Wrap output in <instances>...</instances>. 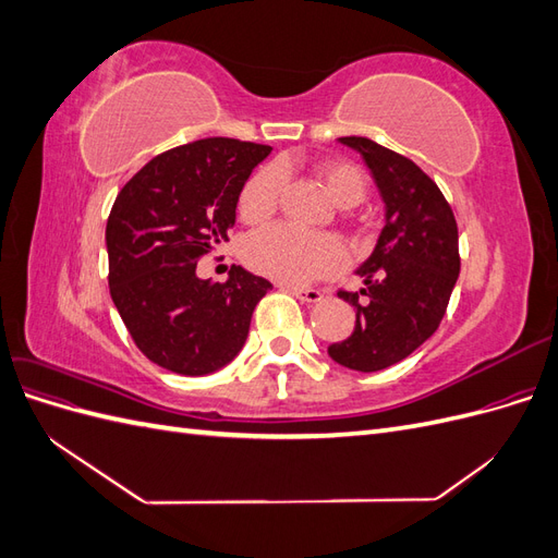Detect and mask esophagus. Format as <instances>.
<instances>
[{
    "instance_id": "esophagus-1",
    "label": "esophagus",
    "mask_w": 558,
    "mask_h": 558,
    "mask_svg": "<svg viewBox=\"0 0 558 558\" xmlns=\"http://www.w3.org/2000/svg\"><path fill=\"white\" fill-rule=\"evenodd\" d=\"M281 289L293 293L302 302H320V300H324V291H318V289H300V286H281Z\"/></svg>"
}]
</instances>
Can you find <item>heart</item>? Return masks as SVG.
Wrapping results in <instances>:
<instances>
[{
    "instance_id": "b5f03b06",
    "label": "heart",
    "mask_w": 558,
    "mask_h": 558,
    "mask_svg": "<svg viewBox=\"0 0 558 558\" xmlns=\"http://www.w3.org/2000/svg\"><path fill=\"white\" fill-rule=\"evenodd\" d=\"M283 167L265 165L253 174L240 195L244 221L258 223L275 214L283 185ZM335 205L353 207L365 197L367 183L356 165L330 160L316 167ZM246 263L256 272L281 283H310L337 272L344 265V248L330 234L298 230L293 226H267L253 232L244 246Z\"/></svg>"
}]
</instances>
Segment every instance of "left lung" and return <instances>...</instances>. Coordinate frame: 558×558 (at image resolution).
<instances>
[{"label":"left lung","mask_w":558,"mask_h":558,"mask_svg":"<svg viewBox=\"0 0 558 558\" xmlns=\"http://www.w3.org/2000/svg\"><path fill=\"white\" fill-rule=\"evenodd\" d=\"M340 142L365 160L386 223L359 267L365 289L337 293L356 310V328L328 353L349 369L377 373L408 359L440 326L461 272L459 228L442 191L410 158L367 137Z\"/></svg>","instance_id":"obj_1"}]
</instances>
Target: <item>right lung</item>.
I'll list each match as a JSON object with an SVG mask.
<instances>
[{
	"mask_svg": "<svg viewBox=\"0 0 558 558\" xmlns=\"http://www.w3.org/2000/svg\"><path fill=\"white\" fill-rule=\"evenodd\" d=\"M269 150L228 137L183 144L146 162L113 202L111 300L134 344L170 373L199 377L228 365L272 289L240 265L223 283L195 272L202 256L228 242L244 183Z\"/></svg>",
	"mask_w": 558,
	"mask_h": 558,
	"instance_id": "add662e5",
	"label": "right lung"
}]
</instances>
